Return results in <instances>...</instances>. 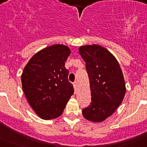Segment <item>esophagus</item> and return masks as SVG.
<instances>
[{
	"instance_id": "34e87169",
	"label": "esophagus",
	"mask_w": 147,
	"mask_h": 147,
	"mask_svg": "<svg viewBox=\"0 0 147 147\" xmlns=\"http://www.w3.org/2000/svg\"><path fill=\"white\" fill-rule=\"evenodd\" d=\"M74 88L75 93H76V92H77V85H76V83H74Z\"/></svg>"
}]
</instances>
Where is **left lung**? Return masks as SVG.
Listing matches in <instances>:
<instances>
[{
  "label": "left lung",
  "mask_w": 147,
  "mask_h": 147,
  "mask_svg": "<svg viewBox=\"0 0 147 147\" xmlns=\"http://www.w3.org/2000/svg\"><path fill=\"white\" fill-rule=\"evenodd\" d=\"M86 65L91 103L82 110L83 117L94 123L102 122L119 107L126 93L124 75L112 53L98 45L79 48Z\"/></svg>",
  "instance_id": "8db88e82"
}]
</instances>
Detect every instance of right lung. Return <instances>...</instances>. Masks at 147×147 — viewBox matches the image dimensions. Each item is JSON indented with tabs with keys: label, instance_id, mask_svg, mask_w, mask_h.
I'll return each instance as SVG.
<instances>
[{
	"label": "right lung",
	"instance_id": "1",
	"mask_svg": "<svg viewBox=\"0 0 147 147\" xmlns=\"http://www.w3.org/2000/svg\"><path fill=\"white\" fill-rule=\"evenodd\" d=\"M71 54L67 45L55 44L39 51L24 67L22 88L27 101L40 119L59 117L74 94L65 63Z\"/></svg>",
	"mask_w": 147,
	"mask_h": 147
}]
</instances>
